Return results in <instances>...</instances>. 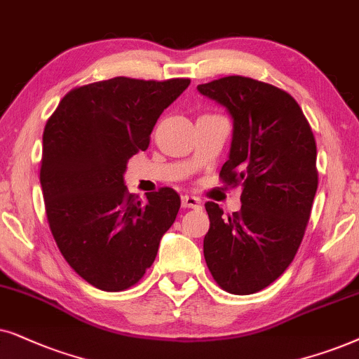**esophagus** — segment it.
Returning a JSON list of instances; mask_svg holds the SVG:
<instances>
[{"mask_svg":"<svg viewBox=\"0 0 359 359\" xmlns=\"http://www.w3.org/2000/svg\"><path fill=\"white\" fill-rule=\"evenodd\" d=\"M182 207L184 208H200V198L194 197V195H184L182 197Z\"/></svg>","mask_w":359,"mask_h":359,"instance_id":"obj_1","label":"esophagus"}]
</instances>
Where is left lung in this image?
<instances>
[{
  "label": "left lung",
  "mask_w": 359,
  "mask_h": 359,
  "mask_svg": "<svg viewBox=\"0 0 359 359\" xmlns=\"http://www.w3.org/2000/svg\"><path fill=\"white\" fill-rule=\"evenodd\" d=\"M197 90L233 119L231 147L219 172L241 185V210L226 218L207 202L205 261L223 290L259 292L294 261L318 185L317 146L299 103L274 85L231 75Z\"/></svg>",
  "instance_id": "8db88e82"
}]
</instances>
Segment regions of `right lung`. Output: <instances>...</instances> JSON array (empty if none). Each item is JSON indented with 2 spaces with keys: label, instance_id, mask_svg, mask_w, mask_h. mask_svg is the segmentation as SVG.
<instances>
[{
  "label": "right lung",
  "instance_id": "1",
  "mask_svg": "<svg viewBox=\"0 0 359 359\" xmlns=\"http://www.w3.org/2000/svg\"><path fill=\"white\" fill-rule=\"evenodd\" d=\"M189 85L128 76L83 85L60 100L46 124L41 187L52 236L72 269L97 289L135 285L175 222V190L164 187L142 202L128 192L124 172Z\"/></svg>",
  "mask_w": 359,
  "mask_h": 359
}]
</instances>
